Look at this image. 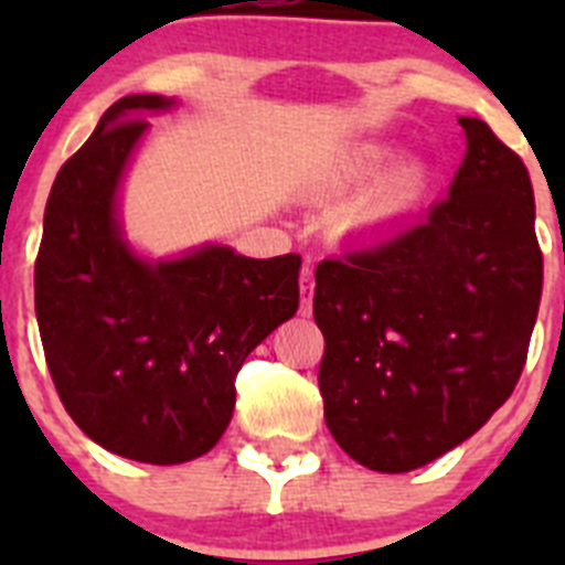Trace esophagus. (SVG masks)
<instances>
[{
  "instance_id": "34e87169",
  "label": "esophagus",
  "mask_w": 565,
  "mask_h": 565,
  "mask_svg": "<svg viewBox=\"0 0 565 565\" xmlns=\"http://www.w3.org/2000/svg\"><path fill=\"white\" fill-rule=\"evenodd\" d=\"M311 308H313V268L302 266V271H299V313L308 317Z\"/></svg>"
}]
</instances>
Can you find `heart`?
Returning <instances> with one entry per match:
<instances>
[{
  "instance_id": "obj_1",
  "label": "heart",
  "mask_w": 565,
  "mask_h": 565,
  "mask_svg": "<svg viewBox=\"0 0 565 565\" xmlns=\"http://www.w3.org/2000/svg\"><path fill=\"white\" fill-rule=\"evenodd\" d=\"M387 158V149L382 147H359L351 152L339 154L337 161H331L326 167V172L319 174V186L322 189H344L351 186L353 181H362L364 174L376 172L382 167V161ZM424 192V172L416 163H407V167L396 169L384 178L382 183L371 189L367 194H362L356 203L348 212V221L356 223V226H379V223H387L398 214H404L407 209L416 206V201Z\"/></svg>"
}]
</instances>
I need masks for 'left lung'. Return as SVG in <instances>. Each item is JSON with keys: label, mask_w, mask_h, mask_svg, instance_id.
<instances>
[{"label": "left lung", "mask_w": 565, "mask_h": 565, "mask_svg": "<svg viewBox=\"0 0 565 565\" xmlns=\"http://www.w3.org/2000/svg\"><path fill=\"white\" fill-rule=\"evenodd\" d=\"M458 124L450 198L317 266L328 430L376 472H411L481 430L515 391L541 308L526 167L483 121Z\"/></svg>", "instance_id": "obj_1"}]
</instances>
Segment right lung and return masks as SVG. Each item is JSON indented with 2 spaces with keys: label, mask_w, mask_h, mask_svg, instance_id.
I'll use <instances>...</instances> for the list:
<instances>
[{
  "label": "right lung",
  "mask_w": 565,
  "mask_h": 565,
  "mask_svg": "<svg viewBox=\"0 0 565 565\" xmlns=\"http://www.w3.org/2000/svg\"><path fill=\"white\" fill-rule=\"evenodd\" d=\"M115 102L58 169L36 257V319L64 411L104 450L143 463H183L221 441L234 379L248 353L297 313L299 254L239 257L209 246L143 263L115 223V189L143 109Z\"/></svg>",
  "instance_id": "add662e5"
}]
</instances>
